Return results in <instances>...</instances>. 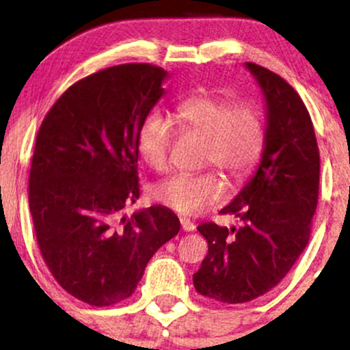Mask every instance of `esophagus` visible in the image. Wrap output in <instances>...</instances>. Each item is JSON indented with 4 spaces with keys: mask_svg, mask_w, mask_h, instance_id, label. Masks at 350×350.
Instances as JSON below:
<instances>
[{
    "mask_svg": "<svg viewBox=\"0 0 350 350\" xmlns=\"http://www.w3.org/2000/svg\"><path fill=\"white\" fill-rule=\"evenodd\" d=\"M180 228H183L184 232H192L196 228L194 222H191V220L186 219V217H180Z\"/></svg>",
    "mask_w": 350,
    "mask_h": 350,
    "instance_id": "34e87169",
    "label": "esophagus"
}]
</instances>
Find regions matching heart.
Returning a JSON list of instances; mask_svg holds the SVG:
<instances>
[{"label": "heart", "instance_id": "b5f03b06", "mask_svg": "<svg viewBox=\"0 0 350 350\" xmlns=\"http://www.w3.org/2000/svg\"><path fill=\"white\" fill-rule=\"evenodd\" d=\"M171 123L179 130L204 136L202 166H215L230 179H242L258 161L263 150L265 128L258 108L250 102H235L215 95H196L179 102L170 120L150 113L136 135V151L142 161L163 171L170 156ZM226 186L215 171L189 174L178 172L152 189L159 204L183 215H194L222 200Z\"/></svg>", "mask_w": 350, "mask_h": 350}]
</instances>
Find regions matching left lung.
Segmentation results:
<instances>
[{"mask_svg": "<svg viewBox=\"0 0 350 350\" xmlns=\"http://www.w3.org/2000/svg\"><path fill=\"white\" fill-rule=\"evenodd\" d=\"M267 102L258 170L220 211L239 227H198L208 252L194 273L196 291L227 304L247 303L275 288L306 248L319 194V150L306 105L275 72L245 64Z\"/></svg>", "mask_w": 350, "mask_h": 350, "instance_id": "1", "label": "left lung"}]
</instances>
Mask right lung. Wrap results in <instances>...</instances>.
I'll use <instances>...</instances> for the list:
<instances>
[{"instance_id": "right-lung-1", "label": "right lung", "mask_w": 350, "mask_h": 350, "mask_svg": "<svg viewBox=\"0 0 350 350\" xmlns=\"http://www.w3.org/2000/svg\"><path fill=\"white\" fill-rule=\"evenodd\" d=\"M166 77L151 64L95 72L60 95L38 131L29 208L39 250L60 286L90 306L130 298L180 228L164 206L118 217L139 198L136 135Z\"/></svg>"}]
</instances>
